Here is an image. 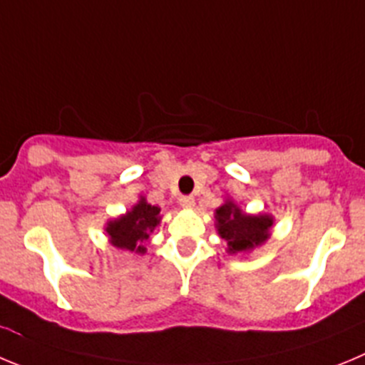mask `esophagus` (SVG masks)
<instances>
[{"label": "esophagus", "mask_w": 365, "mask_h": 365, "mask_svg": "<svg viewBox=\"0 0 365 365\" xmlns=\"http://www.w3.org/2000/svg\"><path fill=\"white\" fill-rule=\"evenodd\" d=\"M180 205L185 207V209H192L195 207V196H182L180 198Z\"/></svg>", "instance_id": "1"}]
</instances>
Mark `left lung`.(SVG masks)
<instances>
[{
    "mask_svg": "<svg viewBox=\"0 0 365 365\" xmlns=\"http://www.w3.org/2000/svg\"><path fill=\"white\" fill-rule=\"evenodd\" d=\"M216 227L229 245V252H242L260 245L269 236L271 216H247L232 202H225L216 209Z\"/></svg>",
    "mask_w": 365,
    "mask_h": 365,
    "instance_id": "1",
    "label": "left lung"
}]
</instances>
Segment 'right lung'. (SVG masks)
Returning a JSON list of instances; mask_svg holds the SVG:
<instances>
[{
	"label": "right lung",
	"mask_w": 365,
	"mask_h": 365,
	"mask_svg": "<svg viewBox=\"0 0 365 365\" xmlns=\"http://www.w3.org/2000/svg\"><path fill=\"white\" fill-rule=\"evenodd\" d=\"M158 215V207L150 205L142 198L138 205L133 207V211L107 225L110 242L120 249L143 252L145 251L143 242L149 238V232L160 223Z\"/></svg>",
	"instance_id": "right-lung-1"
}]
</instances>
